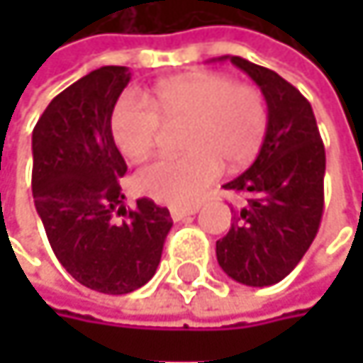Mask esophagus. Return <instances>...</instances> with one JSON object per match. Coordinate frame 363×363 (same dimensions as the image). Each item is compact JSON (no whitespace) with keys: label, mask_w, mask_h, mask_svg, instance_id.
<instances>
[{"label":"esophagus","mask_w":363,"mask_h":363,"mask_svg":"<svg viewBox=\"0 0 363 363\" xmlns=\"http://www.w3.org/2000/svg\"><path fill=\"white\" fill-rule=\"evenodd\" d=\"M199 208L197 206H191V208H170V216L172 220H182L186 216H193Z\"/></svg>","instance_id":"1"}]
</instances>
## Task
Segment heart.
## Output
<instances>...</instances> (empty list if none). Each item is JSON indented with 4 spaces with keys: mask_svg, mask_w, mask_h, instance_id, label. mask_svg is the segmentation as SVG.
I'll list each match as a JSON object with an SVG mask.
<instances>
[{
    "mask_svg": "<svg viewBox=\"0 0 363 363\" xmlns=\"http://www.w3.org/2000/svg\"><path fill=\"white\" fill-rule=\"evenodd\" d=\"M152 109L134 94L117 101L111 134L123 157L143 162L151 155L162 119L186 123L182 157H164L138 170L136 189L170 206L197 201L218 179L223 162L229 168L250 164L260 151L269 113L258 88L235 84L220 73H191L164 79L153 90Z\"/></svg>",
    "mask_w": 363,
    "mask_h": 363,
    "instance_id": "heart-1",
    "label": "heart"
}]
</instances>
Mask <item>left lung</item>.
<instances>
[{
	"instance_id": "1",
	"label": "left lung",
	"mask_w": 363,
	"mask_h": 363,
	"mask_svg": "<svg viewBox=\"0 0 363 363\" xmlns=\"http://www.w3.org/2000/svg\"><path fill=\"white\" fill-rule=\"evenodd\" d=\"M229 58L260 88L269 125L254 164L223 184L246 203L231 208V229L216 260L235 281L264 288L281 281L309 250L324 214L326 151L309 101L275 71Z\"/></svg>"
}]
</instances>
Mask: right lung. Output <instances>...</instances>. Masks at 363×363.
<instances>
[{
  "instance_id": "add662e5",
  "label": "right lung",
  "mask_w": 363,
  "mask_h": 363,
  "mask_svg": "<svg viewBox=\"0 0 363 363\" xmlns=\"http://www.w3.org/2000/svg\"><path fill=\"white\" fill-rule=\"evenodd\" d=\"M132 73L101 67L62 90L33 130V199L48 242L82 286L128 294L157 271L172 227L168 208L147 197L125 212L119 179L128 166L111 115ZM115 216H125L117 221Z\"/></svg>"
}]
</instances>
